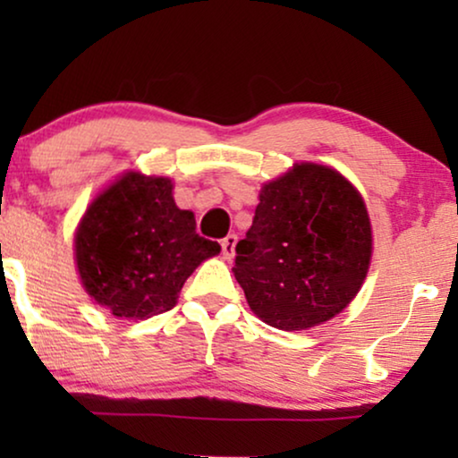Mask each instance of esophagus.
I'll use <instances>...</instances> for the list:
<instances>
[{"instance_id": "obj_1", "label": "esophagus", "mask_w": 458, "mask_h": 458, "mask_svg": "<svg viewBox=\"0 0 458 458\" xmlns=\"http://www.w3.org/2000/svg\"><path fill=\"white\" fill-rule=\"evenodd\" d=\"M235 243H237V235H235V233H229V235L225 237V240L221 242L223 256H225V259H227V260L233 259V254H235Z\"/></svg>"}]
</instances>
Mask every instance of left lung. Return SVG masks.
I'll use <instances>...</instances> for the list:
<instances>
[{
  "label": "left lung",
  "instance_id": "1",
  "mask_svg": "<svg viewBox=\"0 0 458 458\" xmlns=\"http://www.w3.org/2000/svg\"><path fill=\"white\" fill-rule=\"evenodd\" d=\"M235 254V279L262 321L284 331L315 327L346 309L367 277L365 202L334 168L302 162L262 187Z\"/></svg>",
  "mask_w": 458,
  "mask_h": 458
}]
</instances>
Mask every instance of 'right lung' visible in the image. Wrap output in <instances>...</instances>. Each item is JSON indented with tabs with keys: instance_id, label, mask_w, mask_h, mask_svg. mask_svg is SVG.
I'll use <instances>...</instances> for the list:
<instances>
[{
	"instance_id": "obj_1",
	"label": "right lung",
	"mask_w": 458,
	"mask_h": 458,
	"mask_svg": "<svg viewBox=\"0 0 458 458\" xmlns=\"http://www.w3.org/2000/svg\"><path fill=\"white\" fill-rule=\"evenodd\" d=\"M85 290L114 317L148 318L171 310L199 262L221 246L196 233L165 177L127 173L93 199L74 235Z\"/></svg>"
}]
</instances>
